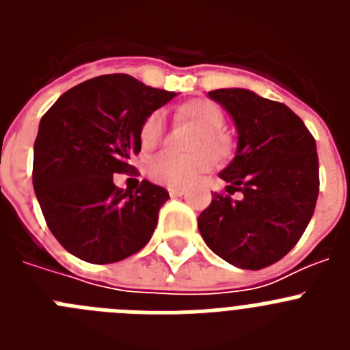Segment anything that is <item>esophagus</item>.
<instances>
[{"label":"esophagus","instance_id":"obj_1","mask_svg":"<svg viewBox=\"0 0 350 350\" xmlns=\"http://www.w3.org/2000/svg\"><path fill=\"white\" fill-rule=\"evenodd\" d=\"M168 193H170V196H172V198H178V196H184L185 189H184V187H170Z\"/></svg>","mask_w":350,"mask_h":350}]
</instances>
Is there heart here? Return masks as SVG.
Returning a JSON list of instances; mask_svg holds the SVG:
<instances>
[{"label":"heart","mask_w":350,"mask_h":350,"mask_svg":"<svg viewBox=\"0 0 350 350\" xmlns=\"http://www.w3.org/2000/svg\"><path fill=\"white\" fill-rule=\"evenodd\" d=\"M178 112L200 128V133L193 142V148L196 152L185 156L161 152L150 157L145 165V172L150 180L168 187H185L193 184L213 166L215 159L211 154L213 152L222 159L230 156L233 147L230 135L221 129L226 122V117L217 103L205 98H196L182 105ZM163 133H165V113L161 110H154L145 117L140 126L138 138L142 148L144 150L156 148L163 140ZM210 150H213L211 153Z\"/></svg>","instance_id":"heart-1"}]
</instances>
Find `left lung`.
<instances>
[{
    "instance_id": "obj_1",
    "label": "left lung",
    "mask_w": 350,
    "mask_h": 350,
    "mask_svg": "<svg viewBox=\"0 0 350 350\" xmlns=\"http://www.w3.org/2000/svg\"><path fill=\"white\" fill-rule=\"evenodd\" d=\"M208 96L231 113L237 156L219 173L228 182L200 213L206 245L243 270L280 261L298 243L319 196L315 140L289 107L247 89H215ZM238 192L240 198H233Z\"/></svg>"
}]
</instances>
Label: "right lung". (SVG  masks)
Masks as SVG:
<instances>
[{"instance_id": "1", "label": "right lung", "mask_w": 350, "mask_h": 350, "mask_svg": "<svg viewBox=\"0 0 350 350\" xmlns=\"http://www.w3.org/2000/svg\"><path fill=\"white\" fill-rule=\"evenodd\" d=\"M173 96L126 73L101 75L64 92L40 120L33 187L49 230L82 261L117 262L152 237L168 191L142 180L129 193L113 175L131 172L142 122Z\"/></svg>"}]
</instances>
